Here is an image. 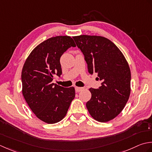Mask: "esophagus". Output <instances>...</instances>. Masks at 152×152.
Returning a JSON list of instances; mask_svg holds the SVG:
<instances>
[{"mask_svg": "<svg viewBox=\"0 0 152 152\" xmlns=\"http://www.w3.org/2000/svg\"><path fill=\"white\" fill-rule=\"evenodd\" d=\"M75 91L77 92H79L81 91H83V88H82V87H78V86H75Z\"/></svg>", "mask_w": 152, "mask_h": 152, "instance_id": "obj_1", "label": "esophagus"}]
</instances>
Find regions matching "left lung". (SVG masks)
<instances>
[{
  "label": "left lung",
  "instance_id": "1",
  "mask_svg": "<svg viewBox=\"0 0 152 152\" xmlns=\"http://www.w3.org/2000/svg\"><path fill=\"white\" fill-rule=\"evenodd\" d=\"M83 52L89 73H98V89H89L92 96L86 106L99 122H107L121 112L131 93V70L124 55L110 40L101 36L73 37Z\"/></svg>",
  "mask_w": 152,
  "mask_h": 152
}]
</instances>
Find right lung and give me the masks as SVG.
I'll use <instances>...</instances> for the list:
<instances>
[{"mask_svg":"<svg viewBox=\"0 0 152 152\" xmlns=\"http://www.w3.org/2000/svg\"><path fill=\"white\" fill-rule=\"evenodd\" d=\"M75 47L69 36L51 37L33 49L26 59L22 72V94L35 115L48 124L64 118L75 98L74 87L64 88L52 83L62 73L60 58L68 48Z\"/></svg>","mask_w":152,"mask_h":152,"instance_id":"1","label":"right lung"}]
</instances>
